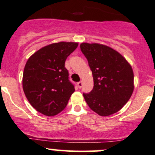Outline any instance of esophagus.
<instances>
[{
  "mask_svg": "<svg viewBox=\"0 0 155 155\" xmlns=\"http://www.w3.org/2000/svg\"><path fill=\"white\" fill-rule=\"evenodd\" d=\"M78 88H81V87H82V86H83V82H82V81H80V82H78Z\"/></svg>",
  "mask_w": 155,
  "mask_h": 155,
  "instance_id": "obj_1",
  "label": "esophagus"
}]
</instances>
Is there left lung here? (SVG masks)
I'll use <instances>...</instances> for the list:
<instances>
[{"label": "left lung", "mask_w": 155, "mask_h": 155, "mask_svg": "<svg viewBox=\"0 0 155 155\" xmlns=\"http://www.w3.org/2000/svg\"><path fill=\"white\" fill-rule=\"evenodd\" d=\"M81 50L87 58L94 79V88L83 94L92 110L107 116L121 110L134 90L131 65L119 52L98 43L83 42Z\"/></svg>", "instance_id": "8db88e82"}]
</instances>
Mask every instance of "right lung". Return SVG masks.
Listing matches in <instances>:
<instances>
[{"label":"right lung","mask_w":155,"mask_h":155,"mask_svg":"<svg viewBox=\"0 0 155 155\" xmlns=\"http://www.w3.org/2000/svg\"><path fill=\"white\" fill-rule=\"evenodd\" d=\"M78 43L60 41L43 47L28 59L22 76V88L33 107L45 116L61 112L74 91L64 67L67 57Z\"/></svg>","instance_id":"1"}]
</instances>
